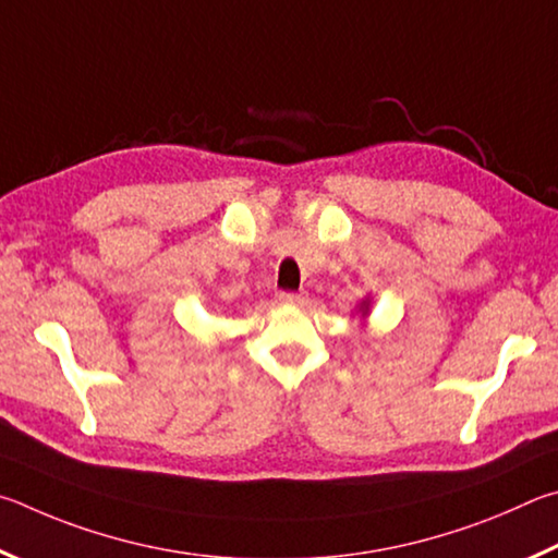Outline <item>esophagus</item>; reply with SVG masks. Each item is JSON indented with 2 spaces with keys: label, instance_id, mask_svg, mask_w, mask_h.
Returning <instances> with one entry per match:
<instances>
[{
  "label": "esophagus",
  "instance_id": "34e87169",
  "mask_svg": "<svg viewBox=\"0 0 558 558\" xmlns=\"http://www.w3.org/2000/svg\"><path fill=\"white\" fill-rule=\"evenodd\" d=\"M279 301H284V304H304L306 294H304V291H299V294H296V291H281Z\"/></svg>",
  "mask_w": 558,
  "mask_h": 558
}]
</instances>
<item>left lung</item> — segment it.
Instances as JSON below:
<instances>
[{
    "label": "left lung",
    "instance_id": "1",
    "mask_svg": "<svg viewBox=\"0 0 558 558\" xmlns=\"http://www.w3.org/2000/svg\"><path fill=\"white\" fill-rule=\"evenodd\" d=\"M367 311H369V301H363V306H360V314L367 316Z\"/></svg>",
    "mask_w": 558,
    "mask_h": 558
}]
</instances>
